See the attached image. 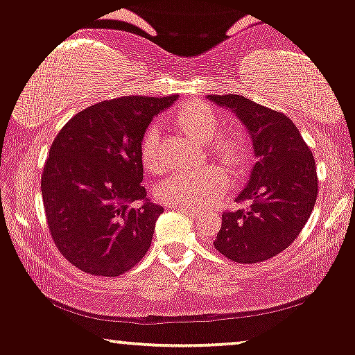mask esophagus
Here are the masks:
<instances>
[{"instance_id": "obj_1", "label": "esophagus", "mask_w": 355, "mask_h": 355, "mask_svg": "<svg viewBox=\"0 0 355 355\" xmlns=\"http://www.w3.org/2000/svg\"><path fill=\"white\" fill-rule=\"evenodd\" d=\"M178 211L185 213V215H189L190 218H198L200 216V211L198 210H193V208H189V207H175Z\"/></svg>"}]
</instances>
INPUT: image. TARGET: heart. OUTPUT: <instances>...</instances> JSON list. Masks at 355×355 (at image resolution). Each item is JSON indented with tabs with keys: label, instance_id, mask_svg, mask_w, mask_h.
<instances>
[{
	"label": "heart",
	"instance_id": "heart-1",
	"mask_svg": "<svg viewBox=\"0 0 355 355\" xmlns=\"http://www.w3.org/2000/svg\"><path fill=\"white\" fill-rule=\"evenodd\" d=\"M175 125L196 142L203 144L208 157L218 160L230 170H241L250 159L246 139L236 132L220 134L221 123L215 109L202 101H189L170 114ZM140 159L147 170L160 172V129L150 123L140 142ZM226 175L216 165L195 170H180L157 185L162 202L178 207L198 208L210 205L225 193Z\"/></svg>",
	"mask_w": 355,
	"mask_h": 355
}]
</instances>
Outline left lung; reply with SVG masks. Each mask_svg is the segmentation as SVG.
<instances>
[{
	"label": "left lung",
	"instance_id": "1",
	"mask_svg": "<svg viewBox=\"0 0 355 355\" xmlns=\"http://www.w3.org/2000/svg\"><path fill=\"white\" fill-rule=\"evenodd\" d=\"M240 119L256 164L236 202L246 207L221 215L216 250L234 263L266 261L296 240L318 198V173L309 150L289 117L236 94L208 96Z\"/></svg>",
	"mask_w": 355,
	"mask_h": 355
}]
</instances>
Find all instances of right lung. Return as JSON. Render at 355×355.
Listing matches in <instances>:
<instances>
[{
    "mask_svg": "<svg viewBox=\"0 0 355 355\" xmlns=\"http://www.w3.org/2000/svg\"><path fill=\"white\" fill-rule=\"evenodd\" d=\"M177 96L119 97L76 114L54 139L41 180L51 236L67 261L119 276L144 258L164 207L142 187L140 142Z\"/></svg>",
    "mask_w": 355,
    "mask_h": 355,
    "instance_id": "right-lung-1",
    "label": "right lung"
}]
</instances>
